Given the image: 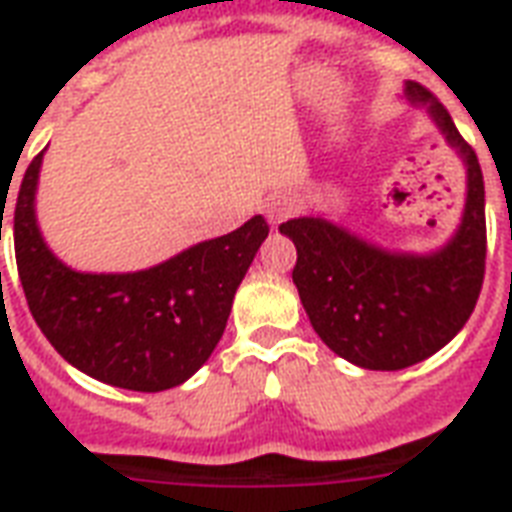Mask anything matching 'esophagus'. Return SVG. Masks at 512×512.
<instances>
[{
  "instance_id": "34e87169",
  "label": "esophagus",
  "mask_w": 512,
  "mask_h": 512,
  "mask_svg": "<svg viewBox=\"0 0 512 512\" xmlns=\"http://www.w3.org/2000/svg\"><path fill=\"white\" fill-rule=\"evenodd\" d=\"M287 217H292V204L287 199H281V196H273V199L265 201V220L271 228L281 225Z\"/></svg>"
}]
</instances>
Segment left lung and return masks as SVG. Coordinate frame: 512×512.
<instances>
[{
  "label": "left lung",
  "mask_w": 512,
  "mask_h": 512,
  "mask_svg": "<svg viewBox=\"0 0 512 512\" xmlns=\"http://www.w3.org/2000/svg\"><path fill=\"white\" fill-rule=\"evenodd\" d=\"M404 100L422 108L465 167V207L449 239L428 252L388 249L324 215L287 220L292 271L311 327L337 356L374 372L420 364L452 342L476 308L484 284V175L476 151L425 87L404 84Z\"/></svg>",
  "instance_id": "1"
}]
</instances>
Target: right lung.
<instances>
[{"instance_id": "1", "label": "right lung", "mask_w": 512, "mask_h": 512, "mask_svg": "<svg viewBox=\"0 0 512 512\" xmlns=\"http://www.w3.org/2000/svg\"><path fill=\"white\" fill-rule=\"evenodd\" d=\"M42 159L44 151L28 164L12 220L18 276L39 329L92 380L138 393L183 385L223 337L233 295L268 236L265 220L249 217L143 271H76L39 228Z\"/></svg>"}]
</instances>
